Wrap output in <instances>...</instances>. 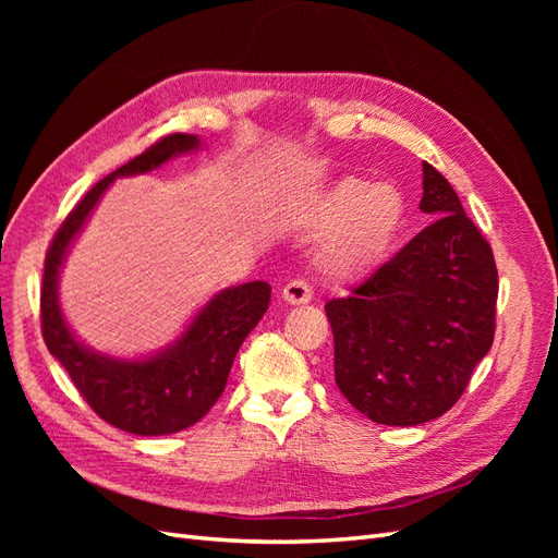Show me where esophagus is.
I'll return each mask as SVG.
<instances>
[{"label":"esophagus","instance_id":"esophagus-1","mask_svg":"<svg viewBox=\"0 0 558 558\" xmlns=\"http://www.w3.org/2000/svg\"><path fill=\"white\" fill-rule=\"evenodd\" d=\"M312 286L307 281L302 279H295V281H289L283 286L281 291V298L286 305H307V302H312Z\"/></svg>","mask_w":558,"mask_h":558}]
</instances>
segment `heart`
<instances>
[{
    "mask_svg": "<svg viewBox=\"0 0 558 558\" xmlns=\"http://www.w3.org/2000/svg\"><path fill=\"white\" fill-rule=\"evenodd\" d=\"M404 218V197L391 183L344 179L335 185L316 216L318 232H333L324 269L335 279H351L373 267L396 238Z\"/></svg>",
    "mask_w": 558,
    "mask_h": 558,
    "instance_id": "heart-1",
    "label": "heart"
}]
</instances>
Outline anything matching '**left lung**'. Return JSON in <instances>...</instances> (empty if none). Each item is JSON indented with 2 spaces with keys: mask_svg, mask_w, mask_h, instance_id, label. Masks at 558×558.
Listing matches in <instances>:
<instances>
[{
  "mask_svg": "<svg viewBox=\"0 0 558 558\" xmlns=\"http://www.w3.org/2000/svg\"><path fill=\"white\" fill-rule=\"evenodd\" d=\"M418 209L430 226L347 298L326 302L335 384L384 426H418L451 410L496 332L492 246L428 162Z\"/></svg>",
  "mask_w": 558,
  "mask_h": 558,
  "instance_id": "8db88e82",
  "label": "left lung"
}]
</instances>
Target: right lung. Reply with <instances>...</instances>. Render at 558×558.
I'll return each instance as SVG.
<instances>
[{
  "instance_id": "right-lung-1",
  "label": "right lung",
  "mask_w": 558,
  "mask_h": 558,
  "mask_svg": "<svg viewBox=\"0 0 558 558\" xmlns=\"http://www.w3.org/2000/svg\"><path fill=\"white\" fill-rule=\"evenodd\" d=\"M199 148L195 134H170L142 156L95 183L64 218L46 253L41 289V330L48 351L62 363L78 393L107 424L134 435H170L189 428L221 398L234 356L269 305L267 281H248L218 291L181 332L146 359H113L83 344L62 316L58 283L70 246L88 223L99 197L118 177L158 170Z\"/></svg>"
}]
</instances>
